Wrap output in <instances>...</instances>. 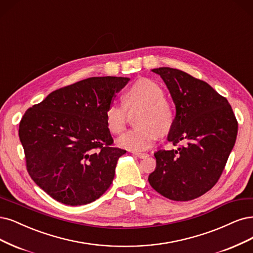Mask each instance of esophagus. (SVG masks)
<instances>
[{"mask_svg": "<svg viewBox=\"0 0 253 253\" xmlns=\"http://www.w3.org/2000/svg\"><path fill=\"white\" fill-rule=\"evenodd\" d=\"M133 155L138 157V158H145V157H147L146 153H136V152H133Z\"/></svg>", "mask_w": 253, "mask_h": 253, "instance_id": "obj_1", "label": "esophagus"}]
</instances>
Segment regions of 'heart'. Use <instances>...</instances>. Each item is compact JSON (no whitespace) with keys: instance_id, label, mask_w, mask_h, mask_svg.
<instances>
[{"instance_id":"b5f03b06","label":"heart","mask_w":253,"mask_h":253,"mask_svg":"<svg viewBox=\"0 0 253 253\" xmlns=\"http://www.w3.org/2000/svg\"><path fill=\"white\" fill-rule=\"evenodd\" d=\"M125 105L113 102L106 111V124L110 132L119 135L126 126V108L142 106L138 126L121 136L118 144L133 152L145 151L155 143L160 133H169L175 121L170 103L164 98L161 85L150 78L136 81L125 94Z\"/></svg>"}]
</instances>
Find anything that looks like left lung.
Wrapping results in <instances>:
<instances>
[{
    "instance_id": "1",
    "label": "left lung",
    "mask_w": 253,
    "mask_h": 253,
    "mask_svg": "<svg viewBox=\"0 0 253 253\" xmlns=\"http://www.w3.org/2000/svg\"><path fill=\"white\" fill-rule=\"evenodd\" d=\"M176 106L168 140L178 150L156 152L151 186L173 201L201 197L219 181L236 143L238 121L228 100L207 83L178 69H153Z\"/></svg>"
}]
</instances>
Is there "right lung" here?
<instances>
[{"label": "right lung", "mask_w": 253, "mask_h": 253, "mask_svg": "<svg viewBox=\"0 0 253 253\" xmlns=\"http://www.w3.org/2000/svg\"><path fill=\"white\" fill-rule=\"evenodd\" d=\"M127 77H90L50 93L25 112L19 136L31 179L56 201L91 203L112 184L120 156L106 111Z\"/></svg>", "instance_id": "add662e5"}]
</instances>
